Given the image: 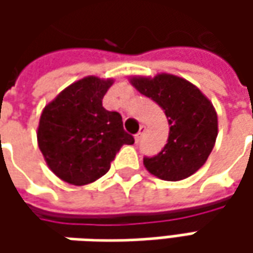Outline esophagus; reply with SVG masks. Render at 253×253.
I'll use <instances>...</instances> for the list:
<instances>
[{"instance_id": "1", "label": "esophagus", "mask_w": 253, "mask_h": 253, "mask_svg": "<svg viewBox=\"0 0 253 253\" xmlns=\"http://www.w3.org/2000/svg\"><path fill=\"white\" fill-rule=\"evenodd\" d=\"M145 129H146V126H145V125H141V128H139V132H138V133L135 135V141H136V142L141 141L142 135L145 133Z\"/></svg>"}]
</instances>
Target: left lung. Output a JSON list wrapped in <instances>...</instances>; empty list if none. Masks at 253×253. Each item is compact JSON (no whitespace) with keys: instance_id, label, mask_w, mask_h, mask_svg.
I'll use <instances>...</instances> for the list:
<instances>
[{"instance_id":"8db88e82","label":"left lung","mask_w":253,"mask_h":253,"mask_svg":"<svg viewBox=\"0 0 253 253\" xmlns=\"http://www.w3.org/2000/svg\"><path fill=\"white\" fill-rule=\"evenodd\" d=\"M129 83L165 110L169 138L153 158H145L146 170L168 181L187 179L206 163L218 135L212 102L193 83L174 74L133 76Z\"/></svg>"}]
</instances>
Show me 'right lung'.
I'll return each instance as SVG.
<instances>
[{"label":"right lung","mask_w":253,"mask_h":253,"mask_svg":"<svg viewBox=\"0 0 253 253\" xmlns=\"http://www.w3.org/2000/svg\"><path fill=\"white\" fill-rule=\"evenodd\" d=\"M112 79L88 76L77 80L43 108L38 145L49 169L66 183L84 186L102 177L122 145L133 136L124 131L122 117L102 107Z\"/></svg>","instance_id":"right-lung-1"}]
</instances>
